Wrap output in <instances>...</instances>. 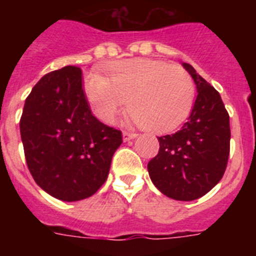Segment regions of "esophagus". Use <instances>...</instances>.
Listing matches in <instances>:
<instances>
[{"mask_svg": "<svg viewBox=\"0 0 256 256\" xmlns=\"http://www.w3.org/2000/svg\"><path fill=\"white\" fill-rule=\"evenodd\" d=\"M137 137V133L134 132H128V130H124L123 132V140L124 141H130V140L136 138Z\"/></svg>", "mask_w": 256, "mask_h": 256, "instance_id": "obj_1", "label": "esophagus"}]
</instances>
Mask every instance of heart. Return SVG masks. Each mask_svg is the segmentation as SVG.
Here are the masks:
<instances>
[{
    "instance_id": "b5f03b06",
    "label": "heart",
    "mask_w": 256,
    "mask_h": 256,
    "mask_svg": "<svg viewBox=\"0 0 256 256\" xmlns=\"http://www.w3.org/2000/svg\"><path fill=\"white\" fill-rule=\"evenodd\" d=\"M84 92L104 123H115L128 101L130 120L155 133L180 126L195 102V83L186 70L148 58L116 62L108 69V78L88 74Z\"/></svg>"
}]
</instances>
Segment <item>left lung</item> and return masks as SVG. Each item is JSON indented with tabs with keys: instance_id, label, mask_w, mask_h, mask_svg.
I'll list each match as a JSON object with an SVG mask.
<instances>
[{
	"instance_id": "1",
	"label": "left lung",
	"mask_w": 256,
	"mask_h": 256,
	"mask_svg": "<svg viewBox=\"0 0 256 256\" xmlns=\"http://www.w3.org/2000/svg\"><path fill=\"white\" fill-rule=\"evenodd\" d=\"M198 88L188 120L178 132L158 137L159 152L148 162L150 178L168 198L192 201L222 180L230 156V115L216 88L187 62Z\"/></svg>"
}]
</instances>
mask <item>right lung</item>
<instances>
[{
  "label": "right lung",
  "instance_id": "add662e5",
  "mask_svg": "<svg viewBox=\"0 0 256 256\" xmlns=\"http://www.w3.org/2000/svg\"><path fill=\"white\" fill-rule=\"evenodd\" d=\"M20 134L32 177L62 201L96 194L108 178L122 132L91 112L82 69L65 66L47 73L26 97Z\"/></svg>",
  "mask_w": 256,
  "mask_h": 256
}]
</instances>
